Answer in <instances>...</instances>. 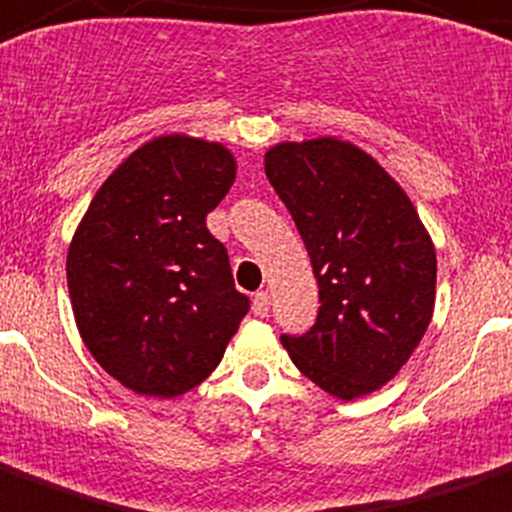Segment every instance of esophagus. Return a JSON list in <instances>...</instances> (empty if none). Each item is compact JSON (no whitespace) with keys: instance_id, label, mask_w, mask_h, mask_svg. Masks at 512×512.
I'll return each mask as SVG.
<instances>
[{"instance_id":"obj_1","label":"esophagus","mask_w":512,"mask_h":512,"mask_svg":"<svg viewBox=\"0 0 512 512\" xmlns=\"http://www.w3.org/2000/svg\"><path fill=\"white\" fill-rule=\"evenodd\" d=\"M252 310H255V315L265 318V315L270 313V294L268 292H257L255 299H252Z\"/></svg>"}]
</instances>
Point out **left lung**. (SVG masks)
Segmentation results:
<instances>
[{"mask_svg": "<svg viewBox=\"0 0 512 512\" xmlns=\"http://www.w3.org/2000/svg\"><path fill=\"white\" fill-rule=\"evenodd\" d=\"M265 176L292 213L318 281V318L281 336L292 363L336 400L392 381L434 315L436 252L397 181L352 141H281Z\"/></svg>", "mask_w": 512, "mask_h": 512, "instance_id": "obj_1", "label": "left lung"}]
</instances>
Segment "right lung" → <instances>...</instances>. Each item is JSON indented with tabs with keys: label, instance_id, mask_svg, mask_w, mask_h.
<instances>
[{
	"label": "right lung",
	"instance_id": "1",
	"mask_svg": "<svg viewBox=\"0 0 512 512\" xmlns=\"http://www.w3.org/2000/svg\"><path fill=\"white\" fill-rule=\"evenodd\" d=\"M236 160L218 141H147L99 186L68 249L76 326L102 368L144 397L170 400L218 368L249 310L207 213Z\"/></svg>",
	"mask_w": 512,
	"mask_h": 512
}]
</instances>
